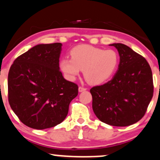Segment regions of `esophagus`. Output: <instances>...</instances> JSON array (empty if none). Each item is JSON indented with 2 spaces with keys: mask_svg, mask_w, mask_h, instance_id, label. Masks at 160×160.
<instances>
[{
  "mask_svg": "<svg viewBox=\"0 0 160 160\" xmlns=\"http://www.w3.org/2000/svg\"><path fill=\"white\" fill-rule=\"evenodd\" d=\"M86 88L82 87V86H80V87L78 88V91H79V92H84V91H86Z\"/></svg>",
  "mask_w": 160,
  "mask_h": 160,
  "instance_id": "34e87169",
  "label": "esophagus"
}]
</instances>
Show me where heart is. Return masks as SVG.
<instances>
[{"label": "heart", "mask_w": 160, "mask_h": 160, "mask_svg": "<svg viewBox=\"0 0 160 160\" xmlns=\"http://www.w3.org/2000/svg\"><path fill=\"white\" fill-rule=\"evenodd\" d=\"M71 59L59 62L61 71L68 80H74L83 70L86 80L99 85L112 76L118 64V57L113 50H103L88 45H78L70 51Z\"/></svg>", "instance_id": "heart-1"}]
</instances>
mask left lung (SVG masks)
<instances>
[{"mask_svg":"<svg viewBox=\"0 0 160 160\" xmlns=\"http://www.w3.org/2000/svg\"><path fill=\"white\" fill-rule=\"evenodd\" d=\"M118 68L111 80L90 89L92 109L102 122L115 127L133 124L145 115L153 93V76L147 60L122 43Z\"/></svg>","mask_w":160,"mask_h":160,"instance_id":"left-lung-1","label":"left lung"}]
</instances>
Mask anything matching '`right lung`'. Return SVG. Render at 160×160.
<instances>
[{"label":"right lung","mask_w":160,"mask_h":160,"mask_svg":"<svg viewBox=\"0 0 160 160\" xmlns=\"http://www.w3.org/2000/svg\"><path fill=\"white\" fill-rule=\"evenodd\" d=\"M61 43L39 44L17 58L8 74L9 103L23 124L36 130L65 120L78 86L59 71Z\"/></svg>","instance_id":"obj_1"}]
</instances>
